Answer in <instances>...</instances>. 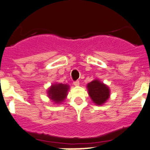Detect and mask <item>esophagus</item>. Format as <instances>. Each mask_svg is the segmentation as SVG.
Masks as SVG:
<instances>
[{"mask_svg": "<svg viewBox=\"0 0 150 150\" xmlns=\"http://www.w3.org/2000/svg\"><path fill=\"white\" fill-rule=\"evenodd\" d=\"M73 84L74 86H78L80 85V82L78 81H76L73 83Z\"/></svg>", "mask_w": 150, "mask_h": 150, "instance_id": "1", "label": "esophagus"}]
</instances>
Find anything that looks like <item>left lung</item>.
Masks as SVG:
<instances>
[{
  "label": "left lung",
  "instance_id": "obj_1",
  "mask_svg": "<svg viewBox=\"0 0 150 150\" xmlns=\"http://www.w3.org/2000/svg\"><path fill=\"white\" fill-rule=\"evenodd\" d=\"M88 95L93 103L97 105H102L110 97V88L106 84L98 79L93 80L86 86Z\"/></svg>",
  "mask_w": 150,
  "mask_h": 150
}]
</instances>
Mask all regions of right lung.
Here are the masks:
<instances>
[{"label":"right lung","instance_id":"add662e5","mask_svg":"<svg viewBox=\"0 0 150 150\" xmlns=\"http://www.w3.org/2000/svg\"><path fill=\"white\" fill-rule=\"evenodd\" d=\"M69 90L68 84L54 83L47 90V96L54 104H61L67 97Z\"/></svg>","mask_w":150,"mask_h":150}]
</instances>
